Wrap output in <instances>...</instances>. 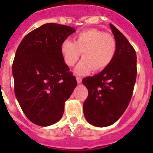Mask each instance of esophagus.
<instances>
[{
	"label": "esophagus",
	"mask_w": 153,
	"mask_h": 153,
	"mask_svg": "<svg viewBox=\"0 0 153 153\" xmlns=\"http://www.w3.org/2000/svg\"><path fill=\"white\" fill-rule=\"evenodd\" d=\"M76 80L78 83H81L82 82V78L81 77H76Z\"/></svg>",
	"instance_id": "esophagus-1"
}]
</instances>
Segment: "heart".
Returning a JSON list of instances; mask_svg holds the SVG:
<instances>
[{"label": "heart", "instance_id": "obj_1", "mask_svg": "<svg viewBox=\"0 0 153 153\" xmlns=\"http://www.w3.org/2000/svg\"><path fill=\"white\" fill-rule=\"evenodd\" d=\"M74 43L65 39L61 45V52L66 64L73 67L81 56L82 60L75 72L86 74L93 70L102 71L109 67L116 53V39L112 35L101 30L90 28L74 36Z\"/></svg>", "mask_w": 153, "mask_h": 153}]
</instances>
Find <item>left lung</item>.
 <instances>
[{
    "label": "left lung",
    "instance_id": "obj_1",
    "mask_svg": "<svg viewBox=\"0 0 153 153\" xmlns=\"http://www.w3.org/2000/svg\"><path fill=\"white\" fill-rule=\"evenodd\" d=\"M116 39L115 56L98 74L82 79L88 90L83 103L84 116L93 126L105 127L115 123L127 109L137 79V55L126 37L109 24Z\"/></svg>",
    "mask_w": 153,
    "mask_h": 153
}]
</instances>
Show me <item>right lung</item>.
<instances>
[{
	"label": "right lung",
	"mask_w": 153,
	"mask_h": 153,
	"mask_svg": "<svg viewBox=\"0 0 153 153\" xmlns=\"http://www.w3.org/2000/svg\"><path fill=\"white\" fill-rule=\"evenodd\" d=\"M75 29L49 23L24 37L13 63L14 92L27 118L39 126L59 121L77 86L64 62L62 43Z\"/></svg>",
	"instance_id": "obj_1"
}]
</instances>
